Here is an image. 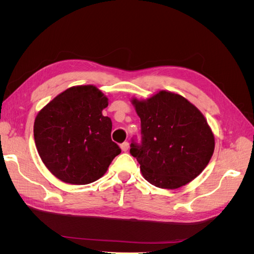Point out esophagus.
I'll return each instance as SVG.
<instances>
[{
    "instance_id": "obj_1",
    "label": "esophagus",
    "mask_w": 254,
    "mask_h": 254,
    "mask_svg": "<svg viewBox=\"0 0 254 254\" xmlns=\"http://www.w3.org/2000/svg\"><path fill=\"white\" fill-rule=\"evenodd\" d=\"M129 148V143L128 142H124L123 144H121V149L123 151H127Z\"/></svg>"
}]
</instances>
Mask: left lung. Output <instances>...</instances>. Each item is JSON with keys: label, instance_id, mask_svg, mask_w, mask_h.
<instances>
[{"label": "left lung", "instance_id": "left-lung-1", "mask_svg": "<svg viewBox=\"0 0 254 254\" xmlns=\"http://www.w3.org/2000/svg\"><path fill=\"white\" fill-rule=\"evenodd\" d=\"M131 103L141 119L142 143L130 144V153L144 178L157 188L175 190L200 175L215 148L203 114L187 98L165 90Z\"/></svg>", "mask_w": 254, "mask_h": 254}]
</instances>
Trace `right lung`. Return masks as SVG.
<instances>
[{"mask_svg": "<svg viewBox=\"0 0 254 254\" xmlns=\"http://www.w3.org/2000/svg\"><path fill=\"white\" fill-rule=\"evenodd\" d=\"M108 98L95 86L71 87L37 114L34 137L48 170L70 184H89L105 175L121 148L104 117Z\"/></svg>", "mask_w": 254, "mask_h": 254, "instance_id": "right-lung-1", "label": "right lung"}]
</instances>
